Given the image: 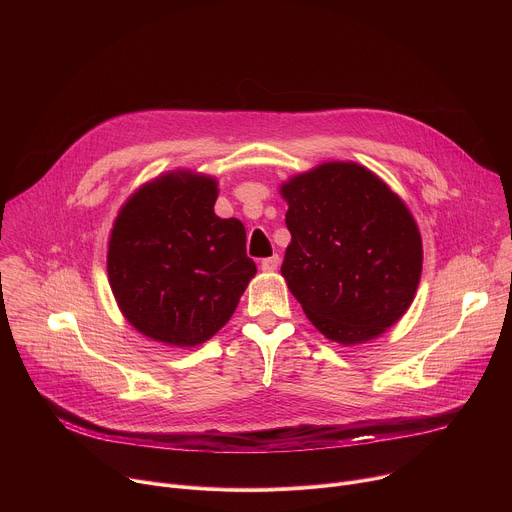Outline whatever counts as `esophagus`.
<instances>
[{
  "mask_svg": "<svg viewBox=\"0 0 512 512\" xmlns=\"http://www.w3.org/2000/svg\"><path fill=\"white\" fill-rule=\"evenodd\" d=\"M279 255H271V257H267V259H263L261 261V269L263 271H267V273H271V271H275L277 267H279Z\"/></svg>",
  "mask_w": 512,
  "mask_h": 512,
  "instance_id": "34e87169",
  "label": "esophagus"
}]
</instances>
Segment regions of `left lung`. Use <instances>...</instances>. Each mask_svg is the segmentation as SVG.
I'll list each match as a JSON object with an SVG mask.
<instances>
[{
	"label": "left lung",
	"instance_id": "8db88e82",
	"mask_svg": "<svg viewBox=\"0 0 512 512\" xmlns=\"http://www.w3.org/2000/svg\"><path fill=\"white\" fill-rule=\"evenodd\" d=\"M279 194L291 233L281 275L310 322L344 346L381 336L421 279V235L407 204L356 162H324Z\"/></svg>",
	"mask_w": 512,
	"mask_h": 512
}]
</instances>
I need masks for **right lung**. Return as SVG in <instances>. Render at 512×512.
<instances>
[{
  "mask_svg": "<svg viewBox=\"0 0 512 512\" xmlns=\"http://www.w3.org/2000/svg\"><path fill=\"white\" fill-rule=\"evenodd\" d=\"M218 182L174 170L139 186L109 237L107 275L123 318L168 346L206 342L235 314L257 267L237 218L214 214Z\"/></svg>",
  "mask_w": 512,
  "mask_h": 512,
  "instance_id": "obj_1",
  "label": "right lung"
}]
</instances>
